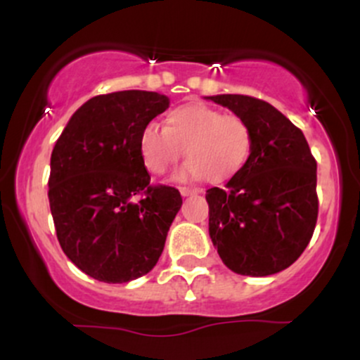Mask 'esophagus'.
<instances>
[{
  "mask_svg": "<svg viewBox=\"0 0 360 360\" xmlns=\"http://www.w3.org/2000/svg\"><path fill=\"white\" fill-rule=\"evenodd\" d=\"M181 191V194H183V196H191V194H200L201 193V189H198V188H181L179 189Z\"/></svg>",
  "mask_w": 360,
  "mask_h": 360,
  "instance_id": "1",
  "label": "esophagus"
}]
</instances>
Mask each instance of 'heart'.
<instances>
[{"label":"heart","mask_w":360,"mask_h":360,"mask_svg":"<svg viewBox=\"0 0 360 360\" xmlns=\"http://www.w3.org/2000/svg\"><path fill=\"white\" fill-rule=\"evenodd\" d=\"M140 155L152 174L162 176L183 155L188 162L177 171L181 181L205 179L221 183L237 174L247 162L252 134L237 115L201 103L177 106L167 115L166 127L147 123L140 131Z\"/></svg>","instance_id":"heart-1"}]
</instances>
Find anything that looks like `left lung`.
Masks as SVG:
<instances>
[{
	"instance_id": "left-lung-1",
	"label": "left lung",
	"mask_w": 360,
	"mask_h": 360,
	"mask_svg": "<svg viewBox=\"0 0 360 360\" xmlns=\"http://www.w3.org/2000/svg\"><path fill=\"white\" fill-rule=\"evenodd\" d=\"M250 128L247 162L223 188L206 191L210 237L229 269L271 276L303 254L318 218L316 160L303 131L269 103L243 94L210 96Z\"/></svg>"
}]
</instances>
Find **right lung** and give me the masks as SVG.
I'll list each match as a JSON object with an SVG mask.
<instances>
[{
	"label": "right lung",
	"mask_w": 360,
	"mask_h": 360,
	"mask_svg": "<svg viewBox=\"0 0 360 360\" xmlns=\"http://www.w3.org/2000/svg\"><path fill=\"white\" fill-rule=\"evenodd\" d=\"M169 108L154 91H117L86 101L51 157L49 203L64 254L103 283L154 269L183 205L176 188L150 184L139 139Z\"/></svg>",
	"instance_id": "right-lung-1"
}]
</instances>
